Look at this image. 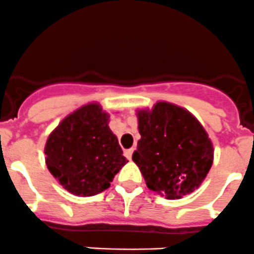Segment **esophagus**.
<instances>
[{"label": "esophagus", "instance_id": "34e87169", "mask_svg": "<svg viewBox=\"0 0 254 254\" xmlns=\"http://www.w3.org/2000/svg\"><path fill=\"white\" fill-rule=\"evenodd\" d=\"M133 152H134V148H130V149H127L126 152H125V155H126V158L127 159H132V154H133Z\"/></svg>", "mask_w": 254, "mask_h": 254}]
</instances>
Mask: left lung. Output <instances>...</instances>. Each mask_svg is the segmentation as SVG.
I'll return each mask as SVG.
<instances>
[{"label":"left lung","instance_id":"obj_1","mask_svg":"<svg viewBox=\"0 0 254 254\" xmlns=\"http://www.w3.org/2000/svg\"><path fill=\"white\" fill-rule=\"evenodd\" d=\"M140 139L132 159L148 189L180 199L201 185L213 160L206 130L188 110L159 101L137 111Z\"/></svg>","mask_w":254,"mask_h":254}]
</instances>
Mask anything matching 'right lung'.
<instances>
[{
    "mask_svg": "<svg viewBox=\"0 0 254 254\" xmlns=\"http://www.w3.org/2000/svg\"><path fill=\"white\" fill-rule=\"evenodd\" d=\"M100 104H87L65 117L48 137L45 163L64 189L92 196L109 189L128 162Z\"/></svg>",
    "mask_w": 254,
    "mask_h": 254,
    "instance_id": "right-lung-1",
    "label": "right lung"
}]
</instances>
